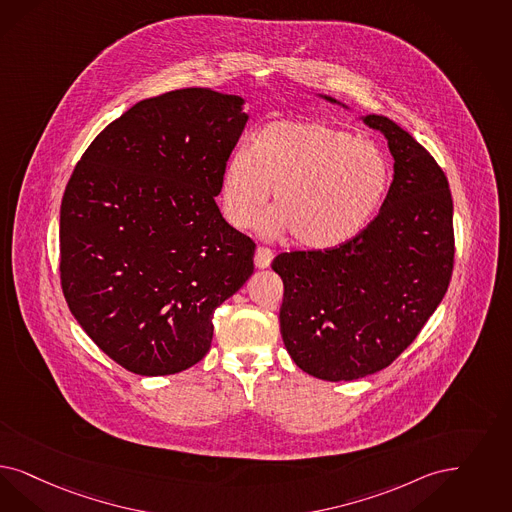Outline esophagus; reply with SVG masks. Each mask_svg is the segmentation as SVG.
I'll return each instance as SVG.
<instances>
[{
    "label": "esophagus",
    "instance_id": "1",
    "mask_svg": "<svg viewBox=\"0 0 512 512\" xmlns=\"http://www.w3.org/2000/svg\"><path fill=\"white\" fill-rule=\"evenodd\" d=\"M274 259V253L268 247H257L255 251V266L257 268H268Z\"/></svg>",
    "mask_w": 512,
    "mask_h": 512
}]
</instances>
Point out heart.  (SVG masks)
<instances>
[{"instance_id":"b5f03b06","label":"heart","mask_w":512,"mask_h":512,"mask_svg":"<svg viewBox=\"0 0 512 512\" xmlns=\"http://www.w3.org/2000/svg\"><path fill=\"white\" fill-rule=\"evenodd\" d=\"M391 183L386 151L371 140L321 121L283 119L265 124L251 147L236 149L221 174L230 225L259 219L265 236L291 230L300 246L331 249L361 234L380 210Z\"/></svg>"}]
</instances>
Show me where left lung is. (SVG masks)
Returning <instances> with one entry per match:
<instances>
[{
    "mask_svg": "<svg viewBox=\"0 0 512 512\" xmlns=\"http://www.w3.org/2000/svg\"><path fill=\"white\" fill-rule=\"evenodd\" d=\"M359 121L386 138L395 160L380 213L342 246L272 261L283 280V344L299 369L329 382L382 371L405 352L441 304L454 266V206L441 166L388 117Z\"/></svg>",
    "mask_w": 512,
    "mask_h": 512,
    "instance_id": "1",
    "label": "left lung"
}]
</instances>
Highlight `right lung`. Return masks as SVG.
<instances>
[{"label":"right lung","instance_id":"1","mask_svg":"<svg viewBox=\"0 0 512 512\" xmlns=\"http://www.w3.org/2000/svg\"><path fill=\"white\" fill-rule=\"evenodd\" d=\"M246 100L181 89L141 100L90 143L60 208L71 314L126 371L176 374L212 346L213 312L253 274L255 244L215 196Z\"/></svg>","mask_w":512,"mask_h":512}]
</instances>
